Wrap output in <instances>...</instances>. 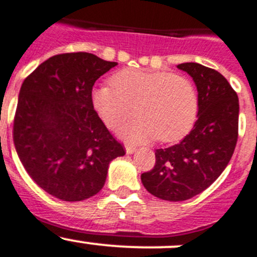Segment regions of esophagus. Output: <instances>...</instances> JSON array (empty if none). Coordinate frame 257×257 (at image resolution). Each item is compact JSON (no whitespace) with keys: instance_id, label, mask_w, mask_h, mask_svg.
Masks as SVG:
<instances>
[{"instance_id":"1","label":"esophagus","mask_w":257,"mask_h":257,"mask_svg":"<svg viewBox=\"0 0 257 257\" xmlns=\"http://www.w3.org/2000/svg\"><path fill=\"white\" fill-rule=\"evenodd\" d=\"M125 151H126V153H128V155H132V153L136 152V147H134V146H131V145H126L125 146Z\"/></svg>"}]
</instances>
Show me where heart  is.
I'll list each match as a JSON object with an SVG mask.
<instances>
[{
    "label": "heart",
    "mask_w": 257,
    "mask_h": 257,
    "mask_svg": "<svg viewBox=\"0 0 257 257\" xmlns=\"http://www.w3.org/2000/svg\"><path fill=\"white\" fill-rule=\"evenodd\" d=\"M110 85L96 86L91 102L110 129H117L136 112L140 115L123 134L136 142L157 138L172 142L188 133L199 109L198 92L185 76L165 71L128 68L110 77Z\"/></svg>",
    "instance_id": "heart-1"
}]
</instances>
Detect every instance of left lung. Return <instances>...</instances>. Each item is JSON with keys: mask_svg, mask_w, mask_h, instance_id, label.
Returning a JSON list of instances; mask_svg holds the SVG:
<instances>
[{"mask_svg": "<svg viewBox=\"0 0 257 257\" xmlns=\"http://www.w3.org/2000/svg\"><path fill=\"white\" fill-rule=\"evenodd\" d=\"M198 88V120L181 142L156 150V164L141 175L152 195L183 201L209 188L226 169L238 138V96L215 69L181 63Z\"/></svg>", "mask_w": 257, "mask_h": 257, "instance_id": "1", "label": "left lung"}]
</instances>
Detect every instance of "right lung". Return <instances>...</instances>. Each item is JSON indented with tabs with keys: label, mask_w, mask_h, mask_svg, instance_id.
<instances>
[{
	"label": "right lung",
	"mask_w": 257,
	"mask_h": 257,
	"mask_svg": "<svg viewBox=\"0 0 257 257\" xmlns=\"http://www.w3.org/2000/svg\"><path fill=\"white\" fill-rule=\"evenodd\" d=\"M116 64L91 53H63L24 80L14 143L29 176L50 195L91 198L104 186L110 162L125 155L91 102L96 80Z\"/></svg>",
	"instance_id": "add662e5"
}]
</instances>
